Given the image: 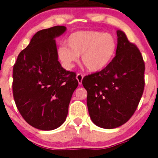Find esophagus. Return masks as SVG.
<instances>
[{
  "instance_id": "obj_1",
  "label": "esophagus",
  "mask_w": 158,
  "mask_h": 158,
  "mask_svg": "<svg viewBox=\"0 0 158 158\" xmlns=\"http://www.w3.org/2000/svg\"><path fill=\"white\" fill-rule=\"evenodd\" d=\"M82 79H83V75L82 73H77V75H76V79L78 80V82H79V85L82 84Z\"/></svg>"
}]
</instances>
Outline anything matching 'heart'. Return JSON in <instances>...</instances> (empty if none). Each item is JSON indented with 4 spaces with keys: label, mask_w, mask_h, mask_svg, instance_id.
Masks as SVG:
<instances>
[{
    "label": "heart",
    "mask_w": 158,
    "mask_h": 158,
    "mask_svg": "<svg viewBox=\"0 0 158 158\" xmlns=\"http://www.w3.org/2000/svg\"><path fill=\"white\" fill-rule=\"evenodd\" d=\"M67 45L69 48L60 46L57 51L59 59L65 68H73L81 56L82 63L89 71L98 72L105 69L112 61L118 43L111 33L82 30L70 35Z\"/></svg>",
    "instance_id": "heart-1"
}]
</instances>
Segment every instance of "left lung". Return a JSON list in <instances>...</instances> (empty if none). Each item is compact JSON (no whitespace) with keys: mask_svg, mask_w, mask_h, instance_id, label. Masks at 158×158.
I'll return each instance as SVG.
<instances>
[{"mask_svg":"<svg viewBox=\"0 0 158 158\" xmlns=\"http://www.w3.org/2000/svg\"><path fill=\"white\" fill-rule=\"evenodd\" d=\"M115 56L100 72L85 76L87 106L92 122L106 129L126 123L136 111L144 88V66L138 47L117 30Z\"/></svg>","mask_w":158,"mask_h":158,"instance_id":"obj_1","label":"left lung"}]
</instances>
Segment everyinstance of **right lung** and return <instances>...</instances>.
<instances>
[{
	"instance_id": "right-lung-1",
	"label": "right lung",
	"mask_w": 158,
	"mask_h": 158,
	"mask_svg": "<svg viewBox=\"0 0 158 158\" xmlns=\"http://www.w3.org/2000/svg\"><path fill=\"white\" fill-rule=\"evenodd\" d=\"M66 30L56 26L38 31L18 55L13 69V95L17 109L29 125L56 129L66 118L76 74L58 61L55 38Z\"/></svg>"
}]
</instances>
